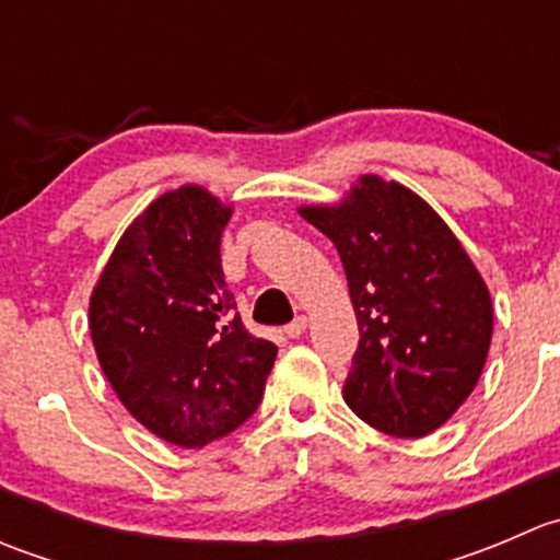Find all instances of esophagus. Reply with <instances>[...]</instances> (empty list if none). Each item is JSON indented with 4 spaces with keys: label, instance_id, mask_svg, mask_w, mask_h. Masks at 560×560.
I'll return each instance as SVG.
<instances>
[{
    "label": "esophagus",
    "instance_id": "esophagus-1",
    "mask_svg": "<svg viewBox=\"0 0 560 560\" xmlns=\"http://www.w3.org/2000/svg\"><path fill=\"white\" fill-rule=\"evenodd\" d=\"M306 327H308L306 316H295V319H292L290 325L284 327V332H287V336H290V338H301L303 332H306Z\"/></svg>",
    "mask_w": 560,
    "mask_h": 560
}]
</instances>
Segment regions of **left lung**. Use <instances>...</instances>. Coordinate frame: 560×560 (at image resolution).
I'll return each instance as SVG.
<instances>
[{"label": "left lung", "instance_id": "left-lung-1", "mask_svg": "<svg viewBox=\"0 0 560 560\" xmlns=\"http://www.w3.org/2000/svg\"><path fill=\"white\" fill-rule=\"evenodd\" d=\"M301 217L338 248L360 327L349 409L398 439L442 428L477 387L493 303L444 219L398 180L360 175L341 202Z\"/></svg>", "mask_w": 560, "mask_h": 560}]
</instances>
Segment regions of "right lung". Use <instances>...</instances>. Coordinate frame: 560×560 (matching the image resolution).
<instances>
[{
    "label": "right lung",
    "mask_w": 560,
    "mask_h": 560,
    "mask_svg": "<svg viewBox=\"0 0 560 560\" xmlns=\"http://www.w3.org/2000/svg\"><path fill=\"white\" fill-rule=\"evenodd\" d=\"M233 206L206 186L156 197L118 238L89 301V330L124 409L154 436L197 450L244 425L276 343L254 338L222 270Z\"/></svg>",
    "instance_id": "1"
}]
</instances>
